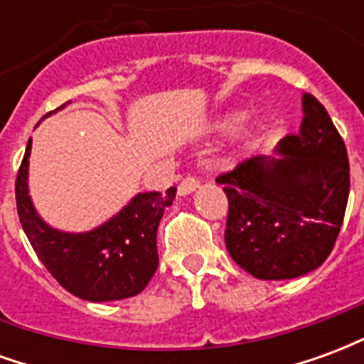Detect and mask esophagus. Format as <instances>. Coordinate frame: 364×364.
<instances>
[{
	"label": "esophagus",
	"instance_id": "34e87169",
	"mask_svg": "<svg viewBox=\"0 0 364 364\" xmlns=\"http://www.w3.org/2000/svg\"><path fill=\"white\" fill-rule=\"evenodd\" d=\"M198 189V181L195 179V177H187V179H183L181 183H179V195L181 197H187V195H191L193 191Z\"/></svg>",
	"mask_w": 364,
	"mask_h": 364
}]
</instances>
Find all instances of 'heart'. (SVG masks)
<instances>
[{
	"instance_id": "b5f03b06",
	"label": "heart",
	"mask_w": 364,
	"mask_h": 364,
	"mask_svg": "<svg viewBox=\"0 0 364 364\" xmlns=\"http://www.w3.org/2000/svg\"><path fill=\"white\" fill-rule=\"evenodd\" d=\"M244 120H245L244 111L226 112V114L218 120V130H220V132H230V130H234V128L240 127ZM252 138H253V132L252 130H247V128H245L244 132H240V136H237L236 150L232 151V156H236V154H240V151H244L245 148L250 146V142H252Z\"/></svg>"
}]
</instances>
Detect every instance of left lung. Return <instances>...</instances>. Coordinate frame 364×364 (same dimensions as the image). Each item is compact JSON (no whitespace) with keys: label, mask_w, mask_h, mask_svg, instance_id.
<instances>
[{"label":"left lung","mask_w":364,"mask_h":364,"mask_svg":"<svg viewBox=\"0 0 364 364\" xmlns=\"http://www.w3.org/2000/svg\"><path fill=\"white\" fill-rule=\"evenodd\" d=\"M298 134L274 156H255L220 175L228 197L226 250L261 281L296 279L333 250L349 198V159L323 105L302 95Z\"/></svg>","instance_id":"8db88e82"}]
</instances>
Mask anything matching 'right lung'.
Instances as JSON below:
<instances>
[{"label": "right lung", "mask_w": 364, "mask_h": 364, "mask_svg": "<svg viewBox=\"0 0 364 364\" xmlns=\"http://www.w3.org/2000/svg\"><path fill=\"white\" fill-rule=\"evenodd\" d=\"M31 144L33 140L17 173L15 198L21 226L44 267L68 292L90 302L122 300L142 292L158 269V226L177 189L171 187L164 195L138 193L114 216L87 232L52 228L28 195Z\"/></svg>", "instance_id": "add662e5"}]
</instances>
